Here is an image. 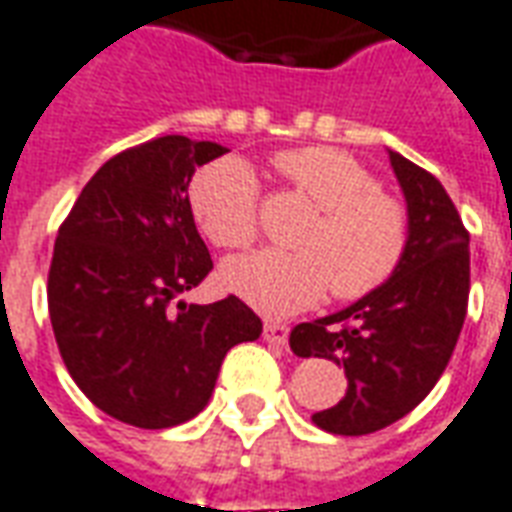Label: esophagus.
Returning <instances> with one entry per match:
<instances>
[{
  "mask_svg": "<svg viewBox=\"0 0 512 512\" xmlns=\"http://www.w3.org/2000/svg\"><path fill=\"white\" fill-rule=\"evenodd\" d=\"M264 339L270 344L284 347L286 339H289V328H286L284 322H264Z\"/></svg>",
  "mask_w": 512,
  "mask_h": 512,
  "instance_id": "1",
  "label": "esophagus"
}]
</instances>
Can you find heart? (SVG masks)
I'll return each mask as SVG.
<instances>
[{"label": "heart", "mask_w": 512, "mask_h": 512, "mask_svg": "<svg viewBox=\"0 0 512 512\" xmlns=\"http://www.w3.org/2000/svg\"><path fill=\"white\" fill-rule=\"evenodd\" d=\"M278 176L317 215L295 234L297 250H259L223 267V284L270 317L314 306L328 289L355 303L389 284L411 245V215L380 190L378 176L331 146H303L275 157ZM190 212L215 248H250L262 228V195L253 170L217 159L190 181Z\"/></svg>", "instance_id": "heart-1"}]
</instances>
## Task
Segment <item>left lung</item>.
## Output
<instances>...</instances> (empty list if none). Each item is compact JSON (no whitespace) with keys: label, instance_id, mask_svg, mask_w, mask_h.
<instances>
[{"label":"left lung","instance_id":"8db88e82","mask_svg":"<svg viewBox=\"0 0 512 512\" xmlns=\"http://www.w3.org/2000/svg\"><path fill=\"white\" fill-rule=\"evenodd\" d=\"M411 215V245L389 284L344 311L300 322V358L344 366L347 391L311 422L336 436H366L411 413L444 375L469 308V231L441 181L389 151Z\"/></svg>","mask_w":512,"mask_h":512}]
</instances>
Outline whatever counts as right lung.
Instances as JSON below:
<instances>
[{"mask_svg":"<svg viewBox=\"0 0 512 512\" xmlns=\"http://www.w3.org/2000/svg\"><path fill=\"white\" fill-rule=\"evenodd\" d=\"M228 148L154 137L104 162L54 242L49 317L65 369L96 408L143 430L204 411L226 353L262 320L239 297L176 303L212 273L190 212L195 168Z\"/></svg>","mask_w":512,"mask_h":512,"instance_id":"right-lung-1","label":"right lung"}]
</instances>
